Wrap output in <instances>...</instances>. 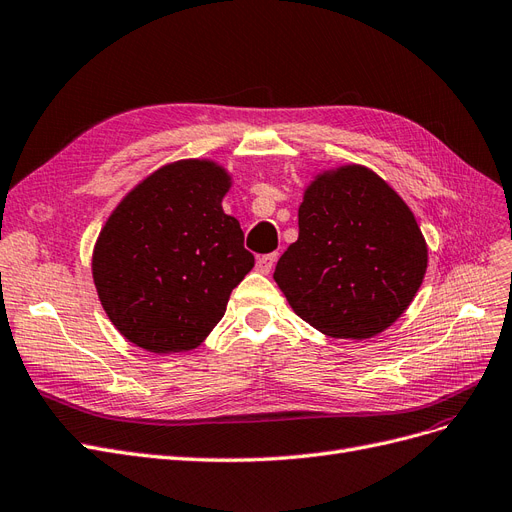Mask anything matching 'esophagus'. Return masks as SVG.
Returning <instances> with one entry per match:
<instances>
[{"label": "esophagus", "mask_w": 512, "mask_h": 512, "mask_svg": "<svg viewBox=\"0 0 512 512\" xmlns=\"http://www.w3.org/2000/svg\"><path fill=\"white\" fill-rule=\"evenodd\" d=\"M276 259H278V255H276V253L261 255V257L257 259V272H261V274H270V272H272V268H274Z\"/></svg>", "instance_id": "obj_1"}]
</instances>
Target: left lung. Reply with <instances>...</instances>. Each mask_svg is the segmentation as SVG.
I'll return each instance as SVG.
<instances>
[{
	"label": "left lung",
	"mask_w": 512,
	"mask_h": 512,
	"mask_svg": "<svg viewBox=\"0 0 512 512\" xmlns=\"http://www.w3.org/2000/svg\"><path fill=\"white\" fill-rule=\"evenodd\" d=\"M298 240L274 280L293 312L321 334L366 340L415 300L427 242L408 204L359 163L323 170L304 189Z\"/></svg>",
	"instance_id": "left-lung-1"
}]
</instances>
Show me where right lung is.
I'll list each match as a JSON object with an SVG mask.
<instances>
[{
	"label": "right lung",
	"mask_w": 512,
	"mask_h": 512,
	"mask_svg": "<svg viewBox=\"0 0 512 512\" xmlns=\"http://www.w3.org/2000/svg\"><path fill=\"white\" fill-rule=\"evenodd\" d=\"M232 174L212 159L166 163L110 212L91 272L112 325L148 353H187L223 315L255 266L236 217L223 212Z\"/></svg>",
	"instance_id": "add662e5"
}]
</instances>
